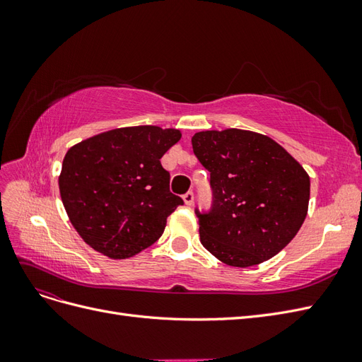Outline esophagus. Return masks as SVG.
<instances>
[{"mask_svg":"<svg viewBox=\"0 0 362 362\" xmlns=\"http://www.w3.org/2000/svg\"><path fill=\"white\" fill-rule=\"evenodd\" d=\"M182 199H184V204H185V205H192L193 201H194L193 192H187V193H185V194L182 196Z\"/></svg>","mask_w":362,"mask_h":362,"instance_id":"obj_1","label":"esophagus"}]
</instances>
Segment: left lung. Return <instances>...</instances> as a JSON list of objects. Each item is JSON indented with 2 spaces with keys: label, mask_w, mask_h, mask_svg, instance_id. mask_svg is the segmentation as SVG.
Segmentation results:
<instances>
[{
  "label": "left lung",
  "mask_w": 362,
  "mask_h": 362,
  "mask_svg": "<svg viewBox=\"0 0 362 362\" xmlns=\"http://www.w3.org/2000/svg\"><path fill=\"white\" fill-rule=\"evenodd\" d=\"M192 145L214 192L213 210L199 214L202 246L233 267L279 254L308 214L310 175L299 161L273 139L238 128L201 131Z\"/></svg>",
  "instance_id": "obj_1"
}]
</instances>
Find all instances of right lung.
<instances>
[{
  "mask_svg": "<svg viewBox=\"0 0 362 362\" xmlns=\"http://www.w3.org/2000/svg\"><path fill=\"white\" fill-rule=\"evenodd\" d=\"M181 131L156 125L105 131L69 148L59 189L72 226L86 245L125 259L154 245L168 216L182 205L169 190L160 158Z\"/></svg>",
  "mask_w": 362,
  "mask_h": 362,
  "instance_id": "1",
  "label": "right lung"
}]
</instances>
